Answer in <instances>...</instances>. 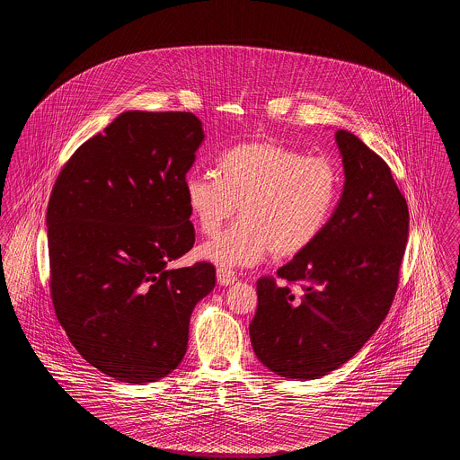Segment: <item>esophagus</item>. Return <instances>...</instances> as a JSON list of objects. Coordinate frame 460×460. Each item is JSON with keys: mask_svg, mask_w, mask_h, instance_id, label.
<instances>
[{"mask_svg": "<svg viewBox=\"0 0 460 460\" xmlns=\"http://www.w3.org/2000/svg\"><path fill=\"white\" fill-rule=\"evenodd\" d=\"M236 281H238V276H236L234 270L224 269V267L217 269V283H219L220 286L234 285Z\"/></svg>", "mask_w": 460, "mask_h": 460, "instance_id": "1", "label": "esophagus"}]
</instances>
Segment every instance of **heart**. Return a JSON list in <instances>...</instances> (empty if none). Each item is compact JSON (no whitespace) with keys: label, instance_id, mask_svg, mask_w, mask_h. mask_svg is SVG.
<instances>
[{"label":"heart","instance_id":"b5f03b06","mask_svg":"<svg viewBox=\"0 0 460 460\" xmlns=\"http://www.w3.org/2000/svg\"><path fill=\"white\" fill-rule=\"evenodd\" d=\"M217 177L188 174L184 198L198 229L212 236L240 205L241 220L198 248L224 269L250 267L272 252L295 257L321 236L341 193V172L326 156H306L278 143L233 146L216 164Z\"/></svg>","mask_w":460,"mask_h":460}]
</instances>
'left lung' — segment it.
<instances>
[{
    "label": "left lung",
    "instance_id": "obj_1",
    "mask_svg": "<svg viewBox=\"0 0 460 460\" xmlns=\"http://www.w3.org/2000/svg\"><path fill=\"white\" fill-rule=\"evenodd\" d=\"M345 186L321 236L257 281L250 324L257 358L288 379H317L341 367L385 321L409 238V208L386 162L362 139L336 131Z\"/></svg>",
    "mask_w": 460,
    "mask_h": 460
}]
</instances>
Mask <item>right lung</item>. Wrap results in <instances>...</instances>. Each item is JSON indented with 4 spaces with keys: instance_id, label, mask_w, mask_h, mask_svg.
I'll return each instance as SVG.
<instances>
[{
    "instance_id": "right-lung-1",
    "label": "right lung",
    "mask_w": 460,
    "mask_h": 460,
    "mask_svg": "<svg viewBox=\"0 0 460 460\" xmlns=\"http://www.w3.org/2000/svg\"><path fill=\"white\" fill-rule=\"evenodd\" d=\"M205 134L190 111L120 113L70 156L46 226L51 298L70 343L93 367L132 385L181 364L208 262L167 269L193 248L184 179Z\"/></svg>"
}]
</instances>
